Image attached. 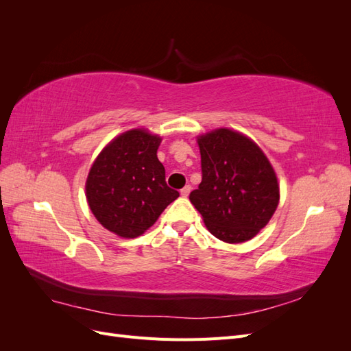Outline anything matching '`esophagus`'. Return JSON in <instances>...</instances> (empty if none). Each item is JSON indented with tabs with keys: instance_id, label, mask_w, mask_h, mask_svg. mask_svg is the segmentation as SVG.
Listing matches in <instances>:
<instances>
[{
	"instance_id": "esophagus-1",
	"label": "esophagus",
	"mask_w": 351,
	"mask_h": 351,
	"mask_svg": "<svg viewBox=\"0 0 351 351\" xmlns=\"http://www.w3.org/2000/svg\"><path fill=\"white\" fill-rule=\"evenodd\" d=\"M190 190H192V187L190 186H184L182 190H180V195H182L183 197H187L190 195Z\"/></svg>"
}]
</instances>
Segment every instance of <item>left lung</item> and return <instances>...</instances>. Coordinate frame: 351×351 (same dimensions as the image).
Segmentation results:
<instances>
[{
    "label": "left lung",
    "instance_id": "1",
    "mask_svg": "<svg viewBox=\"0 0 351 351\" xmlns=\"http://www.w3.org/2000/svg\"><path fill=\"white\" fill-rule=\"evenodd\" d=\"M202 182L190 202L206 228L226 243L253 239L280 202V186L268 158L247 136L217 129L197 137Z\"/></svg>",
    "mask_w": 351,
    "mask_h": 351
}]
</instances>
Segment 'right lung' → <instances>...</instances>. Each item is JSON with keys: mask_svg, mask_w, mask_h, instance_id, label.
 Instances as JSON below:
<instances>
[{"mask_svg": "<svg viewBox=\"0 0 351 351\" xmlns=\"http://www.w3.org/2000/svg\"><path fill=\"white\" fill-rule=\"evenodd\" d=\"M161 137L145 129L117 136L90 167L86 199L102 227L134 239L155 224L180 193L165 182V168L156 156Z\"/></svg>", "mask_w": 351, "mask_h": 351, "instance_id": "right-lung-1", "label": "right lung"}]
</instances>
